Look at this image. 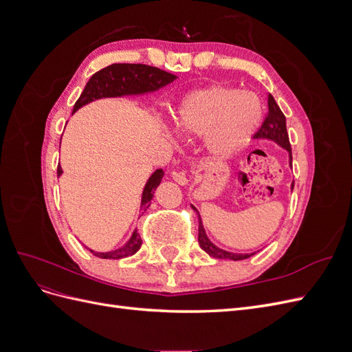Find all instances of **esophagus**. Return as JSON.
<instances>
[{
  "mask_svg": "<svg viewBox=\"0 0 352 352\" xmlns=\"http://www.w3.org/2000/svg\"><path fill=\"white\" fill-rule=\"evenodd\" d=\"M172 177H173L175 182H177L179 185H186L188 184V177H186L185 170H173Z\"/></svg>",
  "mask_w": 352,
  "mask_h": 352,
  "instance_id": "1",
  "label": "esophagus"
}]
</instances>
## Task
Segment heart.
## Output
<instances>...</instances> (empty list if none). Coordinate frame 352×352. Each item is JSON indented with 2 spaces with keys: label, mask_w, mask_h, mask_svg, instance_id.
Listing matches in <instances>:
<instances>
[{
  "label": "heart",
  "mask_w": 352,
  "mask_h": 352,
  "mask_svg": "<svg viewBox=\"0 0 352 352\" xmlns=\"http://www.w3.org/2000/svg\"><path fill=\"white\" fill-rule=\"evenodd\" d=\"M261 119L260 100L252 92L229 87H210L189 95L176 119L185 135L211 133L210 148L226 157L247 145Z\"/></svg>",
  "instance_id": "1"
}]
</instances>
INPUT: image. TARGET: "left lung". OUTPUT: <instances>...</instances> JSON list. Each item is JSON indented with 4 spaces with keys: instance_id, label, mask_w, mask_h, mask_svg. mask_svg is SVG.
Listing matches in <instances>:
<instances>
[{
    "instance_id": "1",
    "label": "left lung",
    "mask_w": 352,
    "mask_h": 352,
    "mask_svg": "<svg viewBox=\"0 0 352 352\" xmlns=\"http://www.w3.org/2000/svg\"><path fill=\"white\" fill-rule=\"evenodd\" d=\"M267 105H269V111L265 119L263 122V124L260 126V129L255 133V138H265V140H272L276 141L280 146H283L285 150L289 153V163L292 166V150H291V142H289V136H287V131H286V119L282 113V110L279 109V105L276 104L273 95H269L267 98ZM294 189V185H292ZM198 242L199 247L204 250L208 255L214 258H229V260H245L251 257L252 254H233V252H228L225 250L217 248L214 243H211L210 239L206 235L204 226H202V221L199 217V228H198Z\"/></svg>"
}]
</instances>
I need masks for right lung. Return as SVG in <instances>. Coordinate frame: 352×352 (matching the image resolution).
<instances>
[{
  "instance_id": "add662e5",
  "label": "right lung",
  "mask_w": 352,
  "mask_h": 352,
  "mask_svg": "<svg viewBox=\"0 0 352 352\" xmlns=\"http://www.w3.org/2000/svg\"><path fill=\"white\" fill-rule=\"evenodd\" d=\"M175 79H176L175 74L164 72L158 67L146 66V65H131V63H114V65L104 67L100 72L92 74L91 79L87 83V87H85L83 92L80 94L79 100L76 101V104H74L73 113L79 110L82 105L88 104L94 100L153 92L166 87L168 83H172ZM61 173L63 170L58 164L57 175L60 176ZM163 175H164L163 168H158L151 175V177L148 179L142 192L141 214L148 207H150L154 190L157 189L160 182H162ZM141 243H142V239L140 236V233H138V230H135L132 233L131 239L119 250L110 251V252H95L92 250L89 251L100 258L119 260V258L133 255L138 250L141 248Z\"/></svg>"
}]
</instances>
